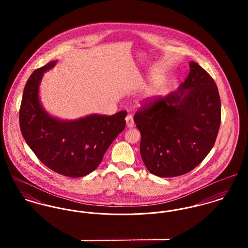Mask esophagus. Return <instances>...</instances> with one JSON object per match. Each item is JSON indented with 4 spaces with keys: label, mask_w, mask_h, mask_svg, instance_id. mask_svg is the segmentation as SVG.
Instances as JSON below:
<instances>
[{
    "label": "esophagus",
    "mask_w": 248,
    "mask_h": 248,
    "mask_svg": "<svg viewBox=\"0 0 248 248\" xmlns=\"http://www.w3.org/2000/svg\"><path fill=\"white\" fill-rule=\"evenodd\" d=\"M126 126H127L128 128L134 127V120H133V117H132L131 114H128V115L126 116Z\"/></svg>",
    "instance_id": "obj_1"
}]
</instances>
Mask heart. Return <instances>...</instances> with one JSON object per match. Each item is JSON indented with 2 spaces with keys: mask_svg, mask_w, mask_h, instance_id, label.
Wrapping results in <instances>:
<instances>
[{
  "mask_svg": "<svg viewBox=\"0 0 248 248\" xmlns=\"http://www.w3.org/2000/svg\"><path fill=\"white\" fill-rule=\"evenodd\" d=\"M164 93H165V87H164V85L158 84V85H156V86L151 91V93H150V95H149V98H150L151 100H154V99H155L156 97L162 95Z\"/></svg>",
  "mask_w": 248,
  "mask_h": 248,
  "instance_id": "b5f03b06",
  "label": "heart"
}]
</instances>
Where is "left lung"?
<instances>
[{
    "label": "left lung",
    "instance_id": "obj_1",
    "mask_svg": "<svg viewBox=\"0 0 248 248\" xmlns=\"http://www.w3.org/2000/svg\"><path fill=\"white\" fill-rule=\"evenodd\" d=\"M183 83L135 114L140 155L148 171L160 177L187 174L209 154L220 125V99L212 77L191 61Z\"/></svg>",
    "mask_w": 248,
    "mask_h": 248
}]
</instances>
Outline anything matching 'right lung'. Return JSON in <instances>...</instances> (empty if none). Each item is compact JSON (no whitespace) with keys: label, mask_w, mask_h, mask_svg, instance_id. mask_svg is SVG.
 Instances as JSON below:
<instances>
[{"label":"right lung","mask_w":248,"mask_h":248,"mask_svg":"<svg viewBox=\"0 0 248 248\" xmlns=\"http://www.w3.org/2000/svg\"><path fill=\"white\" fill-rule=\"evenodd\" d=\"M51 61L32 72L23 93L19 112L22 135L40 161L50 170L70 177L94 171L115 138L125 129L126 110L110 116L90 114L75 120L51 116L42 106L39 87Z\"/></svg>","instance_id":"right-lung-1"}]
</instances>
